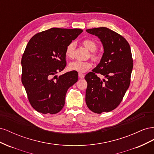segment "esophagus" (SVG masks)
I'll return each mask as SVG.
<instances>
[{"label": "esophagus", "mask_w": 154, "mask_h": 154, "mask_svg": "<svg viewBox=\"0 0 154 154\" xmlns=\"http://www.w3.org/2000/svg\"><path fill=\"white\" fill-rule=\"evenodd\" d=\"M78 76H79V78H83L85 77V75L83 74H82V73H79L78 74Z\"/></svg>", "instance_id": "esophagus-1"}]
</instances>
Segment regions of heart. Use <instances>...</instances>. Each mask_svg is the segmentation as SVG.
<instances>
[{"instance_id":"heart-1","label":"heart","mask_w":154,"mask_h":154,"mask_svg":"<svg viewBox=\"0 0 154 154\" xmlns=\"http://www.w3.org/2000/svg\"><path fill=\"white\" fill-rule=\"evenodd\" d=\"M82 44L85 47L91 51V57L96 62H100L101 59V55L100 53L97 52V44L95 41L92 39H85L82 41ZM76 43L74 42L69 43L66 48V55L69 58H74L75 56ZM92 64L90 61H77L72 62L69 63V68L71 71L78 72L79 73H83L91 68Z\"/></svg>"}]
</instances>
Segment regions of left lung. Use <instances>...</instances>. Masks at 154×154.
<instances>
[{
  "label": "left lung",
  "mask_w": 154,
  "mask_h": 154,
  "mask_svg": "<svg viewBox=\"0 0 154 154\" xmlns=\"http://www.w3.org/2000/svg\"><path fill=\"white\" fill-rule=\"evenodd\" d=\"M86 31L98 37L104 48L100 63L85 76L86 104L94 113L108 112L120 104L130 86L133 68L131 49L123 36L106 27ZM97 73L106 79L101 80Z\"/></svg>",
  "instance_id": "8db88e82"
}]
</instances>
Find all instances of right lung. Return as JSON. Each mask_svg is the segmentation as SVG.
I'll return each instance as SVG.
<instances>
[{"mask_svg": "<svg viewBox=\"0 0 154 154\" xmlns=\"http://www.w3.org/2000/svg\"><path fill=\"white\" fill-rule=\"evenodd\" d=\"M80 29L53 27L38 32L22 55V83L32 108L42 114H57L65 104L68 88L78 81V72L57 77L66 66V48L82 32Z\"/></svg>", "mask_w": 154, "mask_h": 154, "instance_id": "right-lung-1", "label": "right lung"}]
</instances>
